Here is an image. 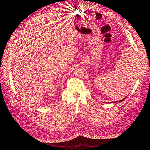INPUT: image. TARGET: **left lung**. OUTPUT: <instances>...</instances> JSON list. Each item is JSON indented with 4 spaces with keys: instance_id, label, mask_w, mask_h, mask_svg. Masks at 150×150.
Here are the masks:
<instances>
[{
    "instance_id": "left-lung-1",
    "label": "left lung",
    "mask_w": 150,
    "mask_h": 150,
    "mask_svg": "<svg viewBox=\"0 0 150 150\" xmlns=\"http://www.w3.org/2000/svg\"><path fill=\"white\" fill-rule=\"evenodd\" d=\"M126 98V97L125 98H124L122 100H119V101H116V102H118V103H119H119H120V102H122V101H123V100H124V99H125V98Z\"/></svg>"
}]
</instances>
